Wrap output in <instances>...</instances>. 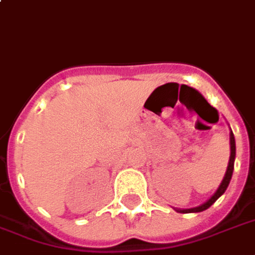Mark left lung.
Returning a JSON list of instances; mask_svg holds the SVG:
<instances>
[{"instance_id":"left-lung-1","label":"left lung","mask_w":255,"mask_h":255,"mask_svg":"<svg viewBox=\"0 0 255 255\" xmlns=\"http://www.w3.org/2000/svg\"><path fill=\"white\" fill-rule=\"evenodd\" d=\"M230 146H231V155H230V162H228L227 171H226V175H224V178L223 181H222L220 186H219V189L215 192V195L212 196L207 203H204L203 205H200V207H196V208H190V209H177L178 212H182V214H190V212H201V211H205V209H208L209 207L214 204L215 201H216L220 196L223 195L224 192H226L228 184H230V181H231V177H233L234 161H235V137H234L233 131L230 132Z\"/></svg>"}]
</instances>
